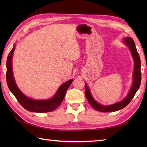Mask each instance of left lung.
Listing matches in <instances>:
<instances>
[{
    "mask_svg": "<svg viewBox=\"0 0 147 147\" xmlns=\"http://www.w3.org/2000/svg\"><path fill=\"white\" fill-rule=\"evenodd\" d=\"M124 43L128 47L130 52L131 53L133 58L135 62V67H134L133 71V83L131 88L128 94L124 98L123 100L117 102L116 104L110 105H103L96 102L90 93V89L85 83V93L87 100L89 104L91 105L92 107L95 109L96 111L102 112H115L121 109H123L129 104L131 100L135 96V93L138 91L140 88V83L142 80V74H141V61H140V55L136 48V46L133 40L131 37H126L124 39Z\"/></svg>",
    "mask_w": 147,
    "mask_h": 147,
    "instance_id": "8db88e82",
    "label": "left lung"
}]
</instances>
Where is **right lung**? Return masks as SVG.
Instances as JSON below:
<instances>
[{"label": "right lung", "instance_id": "1", "mask_svg": "<svg viewBox=\"0 0 147 147\" xmlns=\"http://www.w3.org/2000/svg\"><path fill=\"white\" fill-rule=\"evenodd\" d=\"M15 49V45L11 51L9 52L7 59V72H6V81L10 91L12 92L21 105L26 110L35 112H49L57 109L63 100L65 93L70 86L73 79L67 81L59 87L54 96L49 100H35L27 97L18 88L12 73V59Z\"/></svg>", "mask_w": 147, "mask_h": 147}]
</instances>
